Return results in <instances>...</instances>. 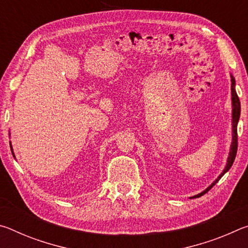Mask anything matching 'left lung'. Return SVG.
I'll list each match as a JSON object with an SVG mask.
<instances>
[{
	"label": "left lung",
	"mask_w": 248,
	"mask_h": 248,
	"mask_svg": "<svg viewBox=\"0 0 248 248\" xmlns=\"http://www.w3.org/2000/svg\"><path fill=\"white\" fill-rule=\"evenodd\" d=\"M231 81H232V85H231V91H232V106H233V110H232V143H231V149H230V153H229V157H228V162H226V166L224 167V170L222 173L220 174L219 177H217L215 182H213L210 186L207 188V189L203 190L200 194L196 195L192 197V198H196V197H201L203 196L205 192H208L211 188L215 186V185L219 182L220 178L223 176L226 171H228L231 166L233 165V162L235 159V156H236V152H237V123L238 119H240V115H241V103L240 99H238V96L236 94V91H235V79L231 75Z\"/></svg>",
	"instance_id": "1"
}]
</instances>
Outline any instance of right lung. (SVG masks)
Instances as JSON below:
<instances>
[{
    "mask_svg": "<svg viewBox=\"0 0 248 248\" xmlns=\"http://www.w3.org/2000/svg\"><path fill=\"white\" fill-rule=\"evenodd\" d=\"M10 144H11V142H10ZM11 151H12V154H13V156H14V153H13V149H12V145H11Z\"/></svg>",
    "mask_w": 248,
    "mask_h": 248,
    "instance_id": "1",
    "label": "right lung"
}]
</instances>
